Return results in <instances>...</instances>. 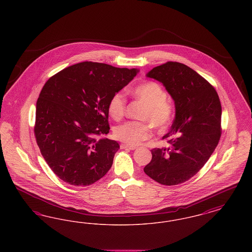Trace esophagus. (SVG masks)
Segmentation results:
<instances>
[{
  "instance_id": "1",
  "label": "esophagus",
  "mask_w": 252,
  "mask_h": 252,
  "mask_svg": "<svg viewBox=\"0 0 252 252\" xmlns=\"http://www.w3.org/2000/svg\"><path fill=\"white\" fill-rule=\"evenodd\" d=\"M121 149H130V150H134L136 148V146L133 145H129V144H122L120 145Z\"/></svg>"
}]
</instances>
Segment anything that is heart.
I'll use <instances>...</instances> for the list:
<instances>
[{
    "label": "heart",
    "mask_w": 252,
    "mask_h": 252,
    "mask_svg": "<svg viewBox=\"0 0 252 252\" xmlns=\"http://www.w3.org/2000/svg\"><path fill=\"white\" fill-rule=\"evenodd\" d=\"M132 95L146 106L140 114L141 120L147 121L160 131L167 129L176 116L175 106L167 100L166 91L157 82L148 81L136 86ZM126 98L123 93H116L108 102L109 115L120 120L125 115ZM146 122L128 121L114 128V137L123 143L133 145L140 144L152 135V126Z\"/></svg>",
    "instance_id": "1"
}]
</instances>
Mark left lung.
Returning a JSON list of instances; mask_svg holds the SVG:
<instances>
[{
  "label": "left lung",
  "instance_id": "8db88e82",
  "mask_svg": "<svg viewBox=\"0 0 252 252\" xmlns=\"http://www.w3.org/2000/svg\"><path fill=\"white\" fill-rule=\"evenodd\" d=\"M147 76L161 82L175 101L176 118L166 139L169 147L151 150L144 173L173 186L192 178L215 151L221 137V103L216 89L190 67L168 61Z\"/></svg>",
  "mask_w": 252,
  "mask_h": 252
}]
</instances>
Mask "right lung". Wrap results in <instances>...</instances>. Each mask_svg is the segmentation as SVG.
<instances>
[{"label":"right lung","instance_id":"obj_1","mask_svg":"<svg viewBox=\"0 0 252 252\" xmlns=\"http://www.w3.org/2000/svg\"><path fill=\"white\" fill-rule=\"evenodd\" d=\"M138 70L85 61L51 76L36 101L34 133L49 167L64 182L89 186L102 179L120 148L109 132V99Z\"/></svg>","mask_w":252,"mask_h":252}]
</instances>
